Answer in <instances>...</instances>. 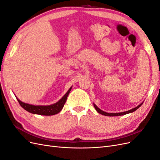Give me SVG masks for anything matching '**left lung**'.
<instances>
[{
	"mask_svg": "<svg viewBox=\"0 0 160 160\" xmlns=\"http://www.w3.org/2000/svg\"><path fill=\"white\" fill-rule=\"evenodd\" d=\"M143 104V103H142L141 104H139L138 106H137L136 108H135L132 109H130L129 111H124V112H121V113H107V112H105V111L101 110L99 108H98V106H97L95 104L93 103V105H94V108H95L96 111H98V112L101 115H105V116H119V115H125V114H128V113H132L133 112V111H135V110H137L140 106H141Z\"/></svg>",
	"mask_w": 160,
	"mask_h": 160,
	"instance_id": "left-lung-1",
	"label": "left lung"
}]
</instances>
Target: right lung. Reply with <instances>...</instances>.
Returning a JSON list of instances; mask_svg holds the SVG:
<instances>
[{"mask_svg": "<svg viewBox=\"0 0 160 160\" xmlns=\"http://www.w3.org/2000/svg\"><path fill=\"white\" fill-rule=\"evenodd\" d=\"M71 88L72 87L70 88L66 94L58 102L50 105H34L24 103L22 101L19 100L17 98V99L21 107L23 109H25L26 111H28V112L33 114H38L41 115H53L59 113L62 108H63Z\"/></svg>", "mask_w": 160, "mask_h": 160, "instance_id": "right-lung-1", "label": "right lung"}]
</instances>
